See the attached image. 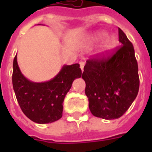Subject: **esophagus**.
Here are the masks:
<instances>
[{
	"mask_svg": "<svg viewBox=\"0 0 152 152\" xmlns=\"http://www.w3.org/2000/svg\"><path fill=\"white\" fill-rule=\"evenodd\" d=\"M80 66L81 70L83 71V67H84V61H80Z\"/></svg>",
	"mask_w": 152,
	"mask_h": 152,
	"instance_id": "esophagus-1",
	"label": "esophagus"
}]
</instances>
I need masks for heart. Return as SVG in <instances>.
<instances>
[{
	"mask_svg": "<svg viewBox=\"0 0 152 152\" xmlns=\"http://www.w3.org/2000/svg\"><path fill=\"white\" fill-rule=\"evenodd\" d=\"M107 37V33L104 31H99L93 33L86 39L85 43L88 46L99 43ZM106 39V38H105ZM118 45V39L115 36H110L104 40L100 46L97 52V56L100 58H103L112 53Z\"/></svg>",
	"mask_w": 152,
	"mask_h": 152,
	"instance_id": "1",
	"label": "heart"
}]
</instances>
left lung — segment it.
Wrapping results in <instances>:
<instances>
[{
	"label": "left lung",
	"instance_id": "left-lung-1",
	"mask_svg": "<svg viewBox=\"0 0 152 152\" xmlns=\"http://www.w3.org/2000/svg\"><path fill=\"white\" fill-rule=\"evenodd\" d=\"M118 34L122 46L111 57L88 60L82 75L90 111L95 117L106 120L121 117L139 91L134 48L120 28Z\"/></svg>",
	"mask_w": 152,
	"mask_h": 152
}]
</instances>
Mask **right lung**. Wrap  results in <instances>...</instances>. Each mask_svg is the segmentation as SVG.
<instances>
[{
	"mask_svg": "<svg viewBox=\"0 0 152 152\" xmlns=\"http://www.w3.org/2000/svg\"><path fill=\"white\" fill-rule=\"evenodd\" d=\"M79 64H64L53 79L45 82H33L21 72L17 56L13 61L12 85L15 97L25 115L38 124H47L62 117L65 95L76 78H80Z\"/></svg>",
	"mask_w": 152,
	"mask_h": 152,
	"instance_id": "obj_1",
	"label": "right lung"
}]
</instances>
